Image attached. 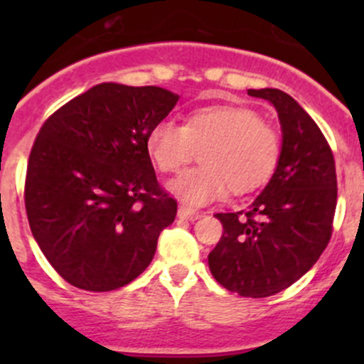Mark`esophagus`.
<instances>
[{
    "mask_svg": "<svg viewBox=\"0 0 364 364\" xmlns=\"http://www.w3.org/2000/svg\"><path fill=\"white\" fill-rule=\"evenodd\" d=\"M178 216H179V218H181V220H190V222H193V220L200 218V216H203V213L196 211V209L188 208V205H179Z\"/></svg>",
    "mask_w": 364,
    "mask_h": 364,
    "instance_id": "1",
    "label": "esophagus"
}]
</instances>
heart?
Segmentation results:
<instances>
[{
	"label": "heart",
	"mask_w": 364,
	"mask_h": 364,
	"mask_svg": "<svg viewBox=\"0 0 364 364\" xmlns=\"http://www.w3.org/2000/svg\"><path fill=\"white\" fill-rule=\"evenodd\" d=\"M146 148L156 168L178 172L200 151L199 167L168 183V190L188 205H204L253 192L269 181L282 156L274 127L243 105H208L192 111L185 123L159 121L149 130Z\"/></svg>",
	"instance_id": "obj_1"
}]
</instances>
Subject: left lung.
<instances>
[{
	"mask_svg": "<svg viewBox=\"0 0 364 364\" xmlns=\"http://www.w3.org/2000/svg\"><path fill=\"white\" fill-rule=\"evenodd\" d=\"M280 117L282 156L248 209L216 213L223 234L208 255L215 280L243 297L278 294L318 260L333 234L336 168L331 146L306 111L280 90H248Z\"/></svg>",
	"mask_w": 364,
	"mask_h": 364,
	"instance_id": "left-lung-1",
	"label": "left lung"
}]
</instances>
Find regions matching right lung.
Listing matches in <instances>:
<instances>
[{
  "mask_svg": "<svg viewBox=\"0 0 364 364\" xmlns=\"http://www.w3.org/2000/svg\"><path fill=\"white\" fill-rule=\"evenodd\" d=\"M178 100L164 87L104 82L40 128L26 215L40 250L73 287L116 291L153 260L178 203L156 179L146 139Z\"/></svg>",
  "mask_w": 364,
  "mask_h": 364,
  "instance_id": "obj_1",
  "label": "right lung"
}]
</instances>
